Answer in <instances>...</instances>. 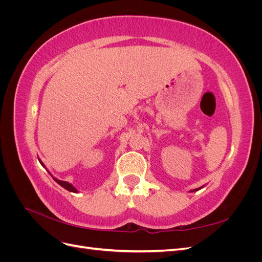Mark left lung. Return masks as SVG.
I'll use <instances>...</instances> for the list:
<instances>
[{
    "mask_svg": "<svg viewBox=\"0 0 262 262\" xmlns=\"http://www.w3.org/2000/svg\"><path fill=\"white\" fill-rule=\"evenodd\" d=\"M201 188H203V186L201 187ZM201 188H198V189H194V190H191V191H198V190H199V189H201Z\"/></svg>",
    "mask_w": 262,
    "mask_h": 262,
    "instance_id": "1",
    "label": "left lung"
}]
</instances>
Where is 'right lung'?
<instances>
[{"mask_svg":"<svg viewBox=\"0 0 262 262\" xmlns=\"http://www.w3.org/2000/svg\"><path fill=\"white\" fill-rule=\"evenodd\" d=\"M38 160H39V162H40V164L43 166V167L46 168V166H45V164L40 161V158H38ZM47 169V168H46ZM47 170H48V169H47ZM48 172L50 173V175L52 176V178L54 179V181L55 182H58V184L61 186V187H63V188H64V189H67L68 190V191H70V192H74V193H77L78 191H77V189L72 185V184H70V182H68V181H63V180H59L58 178H55V177H53V175H52V173L48 170Z\"/></svg>","mask_w":262,"mask_h":262,"instance_id":"obj_1","label":"right lung"}]
</instances>
